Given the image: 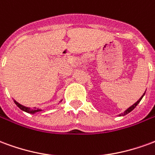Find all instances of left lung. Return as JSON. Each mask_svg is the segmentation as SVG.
<instances>
[{"mask_svg":"<svg viewBox=\"0 0 155 155\" xmlns=\"http://www.w3.org/2000/svg\"><path fill=\"white\" fill-rule=\"evenodd\" d=\"M144 94H145V93H144ZM144 94H143V95H142V96H141V98H140V100H139V101H137L136 103H134V104H133V105H132V106H130V108H129V109H127L126 110L124 111V113H122V114H120V115H125V114H129V113H130V112H131V111L133 110L134 109V108L136 107L137 105H138V104H139V103H140V101H141V100H142V98H143V95H144Z\"/></svg>","mask_w":155,"mask_h":155,"instance_id":"8db88e82","label":"left lung"}]
</instances>
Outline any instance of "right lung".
<instances>
[{"instance_id":"right-lung-1","label":"right lung","mask_w":155,"mask_h":155,"mask_svg":"<svg viewBox=\"0 0 155 155\" xmlns=\"http://www.w3.org/2000/svg\"><path fill=\"white\" fill-rule=\"evenodd\" d=\"M14 102H15V104L18 106L21 110L25 111V112H27V113H31V114H35V113H36V112H40V111H41V109H37V108H32V109H31V108H28V107H25V106H24V105H22V104H19L18 102H16L15 101H14Z\"/></svg>"}]
</instances>
